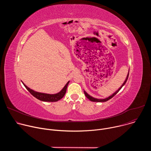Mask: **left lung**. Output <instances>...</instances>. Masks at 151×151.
<instances>
[{"label": "left lung", "mask_w": 151, "mask_h": 151, "mask_svg": "<svg viewBox=\"0 0 151 151\" xmlns=\"http://www.w3.org/2000/svg\"><path fill=\"white\" fill-rule=\"evenodd\" d=\"M128 75H129V70H128V74H127V78H126V79H125V81L124 82V83H122V85L121 86V87L119 88V89L118 90H116L114 93H113L111 96H109L108 97H107V98H105V99H97V98H94V97H92V96H91L90 95H89L87 92H86L85 91H83V92H84V94H85V96L87 97L90 101H94V102H104V101H107V100H110L111 99H112L114 96H115L118 92H119V91L122 88V87H123V86L125 84V83H126V82H127V79H128Z\"/></svg>", "instance_id": "left-lung-1"}]
</instances>
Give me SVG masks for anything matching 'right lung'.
<instances>
[{
    "instance_id": "obj_1",
    "label": "right lung",
    "mask_w": 151,
    "mask_h": 151,
    "mask_svg": "<svg viewBox=\"0 0 151 151\" xmlns=\"http://www.w3.org/2000/svg\"><path fill=\"white\" fill-rule=\"evenodd\" d=\"M22 82V81H21ZM70 81H68L67 83L65 85V86L63 87V88L58 93L54 94H46V93H39L36 92L30 88H29L27 86H26L23 82L22 83L24 85V87L26 88L30 92V93L33 95L37 99L39 100L43 101H49V102H54V101H57L61 99H62L64 96L65 95L67 87L68 86V84Z\"/></svg>"
}]
</instances>
